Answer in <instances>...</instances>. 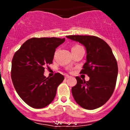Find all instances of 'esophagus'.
<instances>
[{
	"label": "esophagus",
	"mask_w": 130,
	"mask_h": 130,
	"mask_svg": "<svg viewBox=\"0 0 130 130\" xmlns=\"http://www.w3.org/2000/svg\"><path fill=\"white\" fill-rule=\"evenodd\" d=\"M71 76H69V75H65V79H68V78H70V77H71Z\"/></svg>",
	"instance_id": "1"
}]
</instances>
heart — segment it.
Here are the masks:
<instances>
[{
	"mask_svg": "<svg viewBox=\"0 0 130 130\" xmlns=\"http://www.w3.org/2000/svg\"><path fill=\"white\" fill-rule=\"evenodd\" d=\"M80 47V46L79 45H74L73 47H72V49L73 48H76V47Z\"/></svg>",
	"mask_w": 130,
	"mask_h": 130,
	"instance_id": "heart-1",
	"label": "heart"
}]
</instances>
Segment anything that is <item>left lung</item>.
<instances>
[{"instance_id": "1", "label": "left lung", "mask_w": 130, "mask_h": 130, "mask_svg": "<svg viewBox=\"0 0 130 130\" xmlns=\"http://www.w3.org/2000/svg\"><path fill=\"white\" fill-rule=\"evenodd\" d=\"M67 38L83 44L87 51L80 73L87 74L90 79L86 81L76 77L77 84L71 89L74 100L86 109L100 108L112 96L117 80V63L111 48L97 37L70 35Z\"/></svg>"}]
</instances>
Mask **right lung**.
<instances>
[{"instance_id": "right-lung-1", "label": "right lung", "mask_w": 130, "mask_h": 130, "mask_svg": "<svg viewBox=\"0 0 130 130\" xmlns=\"http://www.w3.org/2000/svg\"><path fill=\"white\" fill-rule=\"evenodd\" d=\"M65 38H32L22 44L11 62V79L21 98L32 108L40 109L54 99L59 85L64 76L56 73L44 76V67L53 63L56 49Z\"/></svg>"}]
</instances>
